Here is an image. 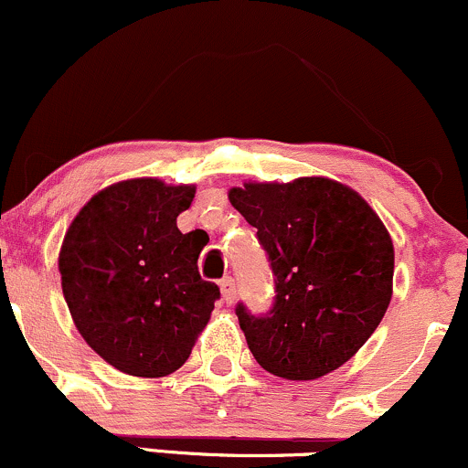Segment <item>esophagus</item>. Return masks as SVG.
<instances>
[{
    "label": "esophagus",
    "mask_w": 468,
    "mask_h": 468,
    "mask_svg": "<svg viewBox=\"0 0 468 468\" xmlns=\"http://www.w3.org/2000/svg\"><path fill=\"white\" fill-rule=\"evenodd\" d=\"M220 294H223L225 303H234L236 288H234V279H232V276H225V279L220 281Z\"/></svg>",
    "instance_id": "34e87169"
}]
</instances>
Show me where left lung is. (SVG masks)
Masks as SVG:
<instances>
[{"mask_svg":"<svg viewBox=\"0 0 468 468\" xmlns=\"http://www.w3.org/2000/svg\"><path fill=\"white\" fill-rule=\"evenodd\" d=\"M229 203L256 228L270 256V314L236 308L261 368L310 381L344 366L375 333L393 296L395 250L377 212L325 176L243 183Z\"/></svg>","mask_w":468,"mask_h":468,"instance_id":"1","label":"left lung"}]
</instances>
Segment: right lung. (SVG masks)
<instances>
[{
    "instance_id": "obj_1",
    "label": "right lung",
    "mask_w": 468,
    "mask_h": 468,
    "mask_svg": "<svg viewBox=\"0 0 468 468\" xmlns=\"http://www.w3.org/2000/svg\"><path fill=\"white\" fill-rule=\"evenodd\" d=\"M196 185L129 178L91 196L64 234L62 294L82 339L120 373L167 377L192 355L218 285L198 274L200 229L176 225Z\"/></svg>"
}]
</instances>
